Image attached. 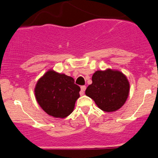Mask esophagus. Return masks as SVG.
<instances>
[{
	"instance_id": "esophagus-1",
	"label": "esophagus",
	"mask_w": 158,
	"mask_h": 158,
	"mask_svg": "<svg viewBox=\"0 0 158 158\" xmlns=\"http://www.w3.org/2000/svg\"><path fill=\"white\" fill-rule=\"evenodd\" d=\"M85 89H86V86H85V85H83V86H81V91H80V95L81 96L84 95Z\"/></svg>"
}]
</instances>
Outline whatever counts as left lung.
Instances as JSON below:
<instances>
[{"instance_id": "8db88e82", "label": "left lung", "mask_w": 158, "mask_h": 158, "mask_svg": "<svg viewBox=\"0 0 158 158\" xmlns=\"http://www.w3.org/2000/svg\"><path fill=\"white\" fill-rule=\"evenodd\" d=\"M130 84L121 71L107 68L97 70L92 77L85 94L94 99L98 108L106 112H114L122 107L129 95Z\"/></svg>"}]
</instances>
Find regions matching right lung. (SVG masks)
<instances>
[{
  "instance_id": "right-lung-1",
  "label": "right lung",
  "mask_w": 158,
  "mask_h": 158,
  "mask_svg": "<svg viewBox=\"0 0 158 158\" xmlns=\"http://www.w3.org/2000/svg\"><path fill=\"white\" fill-rule=\"evenodd\" d=\"M80 88L73 77L50 69L36 82L34 88L38 104L48 115L65 118L73 111Z\"/></svg>"
}]
</instances>
